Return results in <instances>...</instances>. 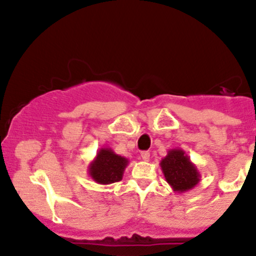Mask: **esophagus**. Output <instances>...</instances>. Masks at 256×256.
Instances as JSON below:
<instances>
[{
	"instance_id": "34e87169",
	"label": "esophagus",
	"mask_w": 256,
	"mask_h": 256,
	"mask_svg": "<svg viewBox=\"0 0 256 256\" xmlns=\"http://www.w3.org/2000/svg\"><path fill=\"white\" fill-rule=\"evenodd\" d=\"M140 158L144 161H149V158H150V152H140Z\"/></svg>"
}]
</instances>
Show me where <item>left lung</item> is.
<instances>
[{"label": "left lung", "mask_w": 256, "mask_h": 256, "mask_svg": "<svg viewBox=\"0 0 256 256\" xmlns=\"http://www.w3.org/2000/svg\"><path fill=\"white\" fill-rule=\"evenodd\" d=\"M160 167L167 183L176 192H186L201 180L198 167L192 162L183 149H170L160 161Z\"/></svg>", "instance_id": "obj_1"}]
</instances>
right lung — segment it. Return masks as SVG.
Returning a JSON list of instances; mask_svg holds the SVG:
<instances>
[{"mask_svg": "<svg viewBox=\"0 0 256 256\" xmlns=\"http://www.w3.org/2000/svg\"><path fill=\"white\" fill-rule=\"evenodd\" d=\"M128 165V158L116 154L110 148H101L88 166V173L98 184L108 185L122 180Z\"/></svg>", "mask_w": 256, "mask_h": 256, "instance_id": "right-lung-1", "label": "right lung"}]
</instances>
